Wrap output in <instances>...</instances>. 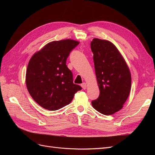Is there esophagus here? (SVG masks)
<instances>
[{
    "label": "esophagus",
    "mask_w": 155,
    "mask_h": 155,
    "mask_svg": "<svg viewBox=\"0 0 155 155\" xmlns=\"http://www.w3.org/2000/svg\"><path fill=\"white\" fill-rule=\"evenodd\" d=\"M81 86L82 87L83 89H84V90H85V89L87 88V84L85 83H83L81 85Z\"/></svg>",
    "instance_id": "1"
}]
</instances>
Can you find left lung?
Wrapping results in <instances>:
<instances>
[{
    "mask_svg": "<svg viewBox=\"0 0 155 155\" xmlns=\"http://www.w3.org/2000/svg\"><path fill=\"white\" fill-rule=\"evenodd\" d=\"M100 96L92 101L97 111L110 115L122 109L129 95L131 76L127 64L111 42L93 39L91 43Z\"/></svg>",
    "mask_w": 155,
    "mask_h": 155,
    "instance_id": "1",
    "label": "left lung"
}]
</instances>
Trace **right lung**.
<instances>
[{
    "instance_id": "add662e5",
    "label": "right lung",
    "mask_w": 155,
    "mask_h": 155,
    "mask_svg": "<svg viewBox=\"0 0 155 155\" xmlns=\"http://www.w3.org/2000/svg\"><path fill=\"white\" fill-rule=\"evenodd\" d=\"M79 44L71 39L52 41L30 59L26 87L33 99L44 109L56 110L68 105L82 89L73 83L72 73L66 64L70 51Z\"/></svg>"
}]
</instances>
